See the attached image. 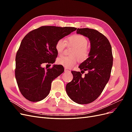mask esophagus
Instances as JSON below:
<instances>
[{
  "mask_svg": "<svg viewBox=\"0 0 132 132\" xmlns=\"http://www.w3.org/2000/svg\"><path fill=\"white\" fill-rule=\"evenodd\" d=\"M70 71L69 70H68V69H67V68H65V69H64V72L65 73H69Z\"/></svg>",
  "mask_w": 132,
  "mask_h": 132,
  "instance_id": "34e87169",
  "label": "esophagus"
}]
</instances>
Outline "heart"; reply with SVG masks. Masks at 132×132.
<instances>
[{"label":"heart","mask_w":132,"mask_h":132,"mask_svg":"<svg viewBox=\"0 0 132 132\" xmlns=\"http://www.w3.org/2000/svg\"><path fill=\"white\" fill-rule=\"evenodd\" d=\"M66 43L68 46L74 48L71 52L70 56H62L57 59L58 64L65 68H71L77 62L78 59L79 62H83L88 58L90 54L89 50L87 47L88 40L83 35L77 34L71 36L67 38L66 43L62 39H59L55 45V50L59 55L64 53Z\"/></svg>","instance_id":"b5f03b06"}]
</instances>
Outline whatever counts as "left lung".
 <instances>
[{"mask_svg":"<svg viewBox=\"0 0 132 132\" xmlns=\"http://www.w3.org/2000/svg\"><path fill=\"white\" fill-rule=\"evenodd\" d=\"M77 32L89 38L91 50L89 58L80 64V71H71L72 81L66 85L69 97L79 104H87L97 99L109 81L113 65L111 44L105 36L88 28L78 29ZM85 71L88 73L82 77Z\"/></svg>","mask_w":132,"mask_h":132,"instance_id":"8db88e82","label":"left lung"}]
</instances>
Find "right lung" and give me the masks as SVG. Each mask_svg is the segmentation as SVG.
Listing matches in <instances>:
<instances>
[{
	"instance_id": "add662e5",
	"label": "right lung",
	"mask_w": 132,
	"mask_h": 132,
	"mask_svg": "<svg viewBox=\"0 0 132 132\" xmlns=\"http://www.w3.org/2000/svg\"><path fill=\"white\" fill-rule=\"evenodd\" d=\"M77 30L71 27L43 26L29 32L22 39L16 55L15 78L22 96L31 102L42 100L49 94L51 83L63 73L61 65L46 69L43 63H54L56 42Z\"/></svg>"
}]
</instances>
